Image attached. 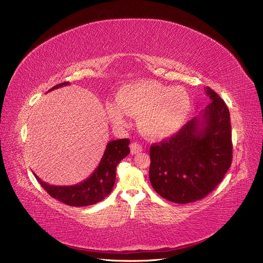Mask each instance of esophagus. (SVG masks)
<instances>
[{"label":"esophagus","mask_w":263,"mask_h":263,"mask_svg":"<svg viewBox=\"0 0 263 263\" xmlns=\"http://www.w3.org/2000/svg\"><path fill=\"white\" fill-rule=\"evenodd\" d=\"M130 149H131V154H132V155H136V154L141 153V151L143 150V147L141 146V144L134 142V143H132V144L130 145Z\"/></svg>","instance_id":"34e87169"}]
</instances>
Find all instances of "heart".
Wrapping results in <instances>:
<instances>
[{
  "label": "heart",
  "instance_id": "obj_1",
  "mask_svg": "<svg viewBox=\"0 0 263 263\" xmlns=\"http://www.w3.org/2000/svg\"><path fill=\"white\" fill-rule=\"evenodd\" d=\"M190 110L191 99L183 87H167L149 80L121 87L116 101L106 104L107 115L114 123L122 126L128 115L139 116L140 130L151 140L176 134L184 126Z\"/></svg>",
  "mask_w": 263,
  "mask_h": 263
}]
</instances>
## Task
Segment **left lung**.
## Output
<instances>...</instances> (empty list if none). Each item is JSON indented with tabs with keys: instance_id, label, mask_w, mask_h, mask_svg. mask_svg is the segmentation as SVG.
<instances>
[{
	"instance_id": "obj_1",
	"label": "left lung",
	"mask_w": 263,
	"mask_h": 263,
	"mask_svg": "<svg viewBox=\"0 0 263 263\" xmlns=\"http://www.w3.org/2000/svg\"><path fill=\"white\" fill-rule=\"evenodd\" d=\"M204 91L211 101L199 115L170 139L150 146V183L160 196L176 203L205 197L231 165L229 109L210 87Z\"/></svg>"
}]
</instances>
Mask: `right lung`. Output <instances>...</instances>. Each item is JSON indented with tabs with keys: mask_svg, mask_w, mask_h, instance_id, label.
Here are the masks:
<instances>
[{
	"mask_svg": "<svg viewBox=\"0 0 263 263\" xmlns=\"http://www.w3.org/2000/svg\"><path fill=\"white\" fill-rule=\"evenodd\" d=\"M66 85H69V82L55 85L50 90ZM129 144L130 140L128 139L110 141L106 145L104 155L98 167L86 180L74 185H51L40 180L38 176L34 175L40 185L54 199H58L71 206L91 205L103 200L113 190L116 179V167L118 163L130 154Z\"/></svg>",
	"mask_w": 263,
	"mask_h": 263,
	"instance_id": "1",
	"label": "right lung"
}]
</instances>
